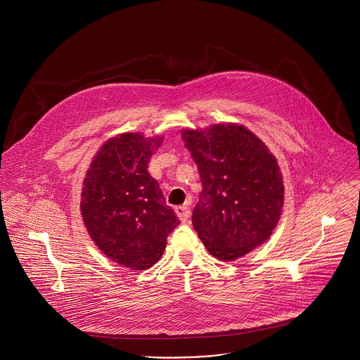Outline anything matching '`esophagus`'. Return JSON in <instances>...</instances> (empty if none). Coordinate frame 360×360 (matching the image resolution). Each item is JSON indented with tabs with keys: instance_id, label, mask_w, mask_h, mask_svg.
Listing matches in <instances>:
<instances>
[{
	"instance_id": "1",
	"label": "esophagus",
	"mask_w": 360,
	"mask_h": 360,
	"mask_svg": "<svg viewBox=\"0 0 360 360\" xmlns=\"http://www.w3.org/2000/svg\"><path fill=\"white\" fill-rule=\"evenodd\" d=\"M175 212H176V215H178V218L182 221V222H188L189 221V218H191V210L188 208V207H176L175 208Z\"/></svg>"
}]
</instances>
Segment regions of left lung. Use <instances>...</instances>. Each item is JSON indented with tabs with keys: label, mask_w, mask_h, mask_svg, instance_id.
Here are the masks:
<instances>
[{
	"label": "left lung",
	"mask_w": 360,
	"mask_h": 360,
	"mask_svg": "<svg viewBox=\"0 0 360 360\" xmlns=\"http://www.w3.org/2000/svg\"><path fill=\"white\" fill-rule=\"evenodd\" d=\"M182 138L202 182L192 225L212 256L235 261L262 245L278 225L285 191L278 161L242 125L185 129Z\"/></svg>",
	"instance_id": "1"
}]
</instances>
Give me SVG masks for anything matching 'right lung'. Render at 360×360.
Segmentation results:
<instances>
[{"label": "right lung", "mask_w": 360, "mask_h": 360, "mask_svg": "<svg viewBox=\"0 0 360 360\" xmlns=\"http://www.w3.org/2000/svg\"><path fill=\"white\" fill-rule=\"evenodd\" d=\"M161 143V136H114L96 152L84 179L81 214L89 236L108 259L134 271L155 265L168 235L179 225L160 184L148 172Z\"/></svg>", "instance_id": "add662e5"}]
</instances>
